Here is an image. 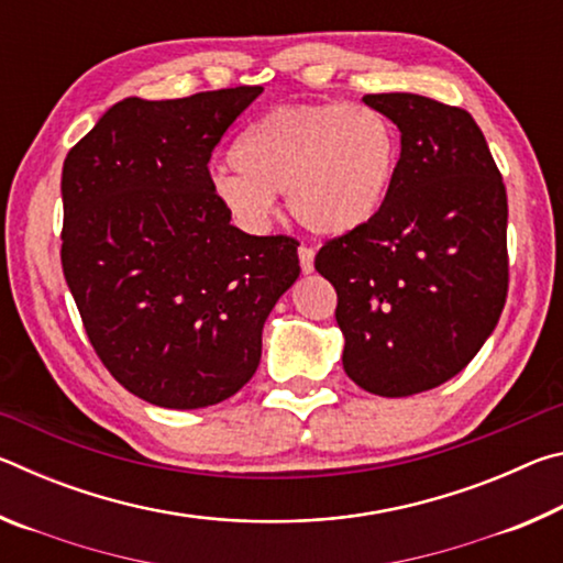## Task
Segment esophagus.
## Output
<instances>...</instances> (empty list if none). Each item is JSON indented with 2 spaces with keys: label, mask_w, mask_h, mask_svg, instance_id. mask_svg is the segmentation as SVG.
<instances>
[{
  "label": "esophagus",
  "mask_w": 563,
  "mask_h": 563,
  "mask_svg": "<svg viewBox=\"0 0 563 563\" xmlns=\"http://www.w3.org/2000/svg\"><path fill=\"white\" fill-rule=\"evenodd\" d=\"M298 258H300V268H302L305 275L316 271V251H312V247L300 245L298 247Z\"/></svg>",
  "instance_id": "esophagus-1"
}]
</instances>
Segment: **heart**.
<instances>
[{"label":"heart","instance_id":"1","mask_svg":"<svg viewBox=\"0 0 563 563\" xmlns=\"http://www.w3.org/2000/svg\"><path fill=\"white\" fill-rule=\"evenodd\" d=\"M399 141L383 113L342 101L290 103L247 126L233 166L213 190L238 223L258 231L285 190L295 221L318 235H345L373 221L397 174Z\"/></svg>","mask_w":563,"mask_h":563}]
</instances>
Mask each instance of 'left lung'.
<instances>
[{"instance_id": "8db88e82", "label": "left lung", "mask_w": 563, "mask_h": 563, "mask_svg": "<svg viewBox=\"0 0 563 563\" xmlns=\"http://www.w3.org/2000/svg\"><path fill=\"white\" fill-rule=\"evenodd\" d=\"M399 129L373 221L332 238L316 271L338 292L342 367L379 397L440 387L470 365L507 302V188L474 119L419 93H367Z\"/></svg>"}]
</instances>
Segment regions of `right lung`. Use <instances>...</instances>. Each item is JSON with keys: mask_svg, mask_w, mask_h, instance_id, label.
Wrapping results in <instances>:
<instances>
[{"mask_svg": "<svg viewBox=\"0 0 563 563\" xmlns=\"http://www.w3.org/2000/svg\"><path fill=\"white\" fill-rule=\"evenodd\" d=\"M261 91L129 97L64 161L66 285L103 367L156 407L235 395L258 369L265 320L300 275V243L231 225L208 170Z\"/></svg>", "mask_w": 563, "mask_h": 563, "instance_id": "right-lung-1", "label": "right lung"}]
</instances>
